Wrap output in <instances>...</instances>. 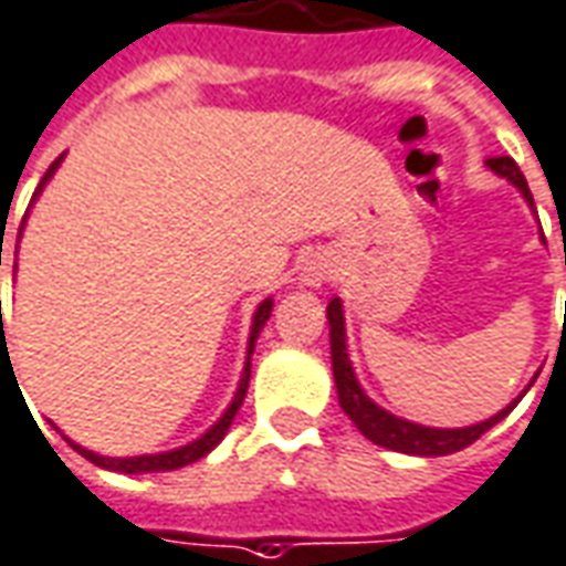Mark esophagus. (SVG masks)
<instances>
[{"label": "esophagus", "mask_w": 566, "mask_h": 566, "mask_svg": "<svg viewBox=\"0 0 566 566\" xmlns=\"http://www.w3.org/2000/svg\"><path fill=\"white\" fill-rule=\"evenodd\" d=\"M328 282V266L325 263H306V269L300 272V284H306V287H318V284Z\"/></svg>", "instance_id": "1"}]
</instances>
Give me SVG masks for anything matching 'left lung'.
<instances>
[{
	"instance_id": "8db88e82",
	"label": "left lung",
	"mask_w": 566,
	"mask_h": 566,
	"mask_svg": "<svg viewBox=\"0 0 566 566\" xmlns=\"http://www.w3.org/2000/svg\"><path fill=\"white\" fill-rule=\"evenodd\" d=\"M486 167L509 179L511 186L517 188L524 195V201L533 207V195L526 188V179L521 167L511 160V157H493L486 160ZM328 328H332V368H334V384H337V399H340V409L349 415V421L359 428L365 440H371L375 446H384V449H394V452H406V455H424V459H433V455H452L464 446H471L474 440H480L490 428H495L505 415L524 399V394L533 387V380L526 384V390L514 402H509L502 412H495L493 418L480 421V424H471V428H424V424H415V421H406L399 415H390L387 409H380L375 399H368L365 390L356 380V371H353V363H349L347 353V328H344V303L340 297H334L328 303Z\"/></svg>"
}]
</instances>
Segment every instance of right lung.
Masks as SVG:
<instances>
[{"instance_id": "1", "label": "right lung", "mask_w": 566, "mask_h": 566, "mask_svg": "<svg viewBox=\"0 0 566 566\" xmlns=\"http://www.w3.org/2000/svg\"><path fill=\"white\" fill-rule=\"evenodd\" d=\"M61 160H64V154L57 157L55 164L49 167V172L42 176L40 188H36V195H33V201L40 198V191L45 188V182L55 176V170L61 167ZM27 222V217H24ZM24 222H21V232H24ZM21 232H18V241H21ZM0 266H2V248H0ZM2 306V303H0ZM269 315H272V297H266L260 306H256V313H253V322H251V337H248V363H244V371H241V380H238V390H234L232 402H229V409L222 412L213 428L201 433L198 440H191L188 446H179V449H170V452H157V455H129V459H111V455H98V452H92L86 446H76L73 440L67 443L83 455V459H90L92 464H98V468H107V471H120V474H157V471H176V468H186L191 461L203 459L207 452H213L219 443H222V437H226V430L232 424V418L238 415L241 409V402H244V396H248V384H251V356H253V347H256V337L263 332V325L269 322ZM0 322H2V313H0ZM2 332V325H0ZM6 332H2V353H6Z\"/></svg>"}]
</instances>
